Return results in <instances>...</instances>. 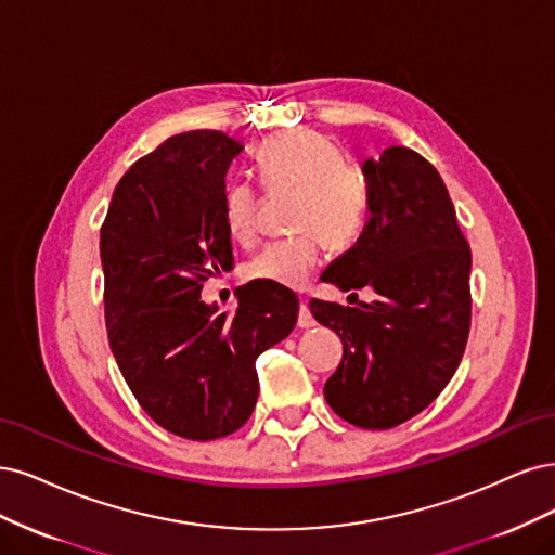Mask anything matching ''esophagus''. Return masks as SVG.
Instances as JSON below:
<instances>
[{
  "mask_svg": "<svg viewBox=\"0 0 555 555\" xmlns=\"http://www.w3.org/2000/svg\"><path fill=\"white\" fill-rule=\"evenodd\" d=\"M297 325L301 327V330H309V327H313L315 325V318L311 315V311H309V304L307 301H299V313H297Z\"/></svg>",
  "mask_w": 555,
  "mask_h": 555,
  "instance_id": "34e87169",
  "label": "esophagus"
}]
</instances>
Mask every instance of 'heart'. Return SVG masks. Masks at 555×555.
I'll return each mask as SVG.
<instances>
[{
  "instance_id": "heart-1",
  "label": "heart",
  "mask_w": 555,
  "mask_h": 555,
  "mask_svg": "<svg viewBox=\"0 0 555 555\" xmlns=\"http://www.w3.org/2000/svg\"><path fill=\"white\" fill-rule=\"evenodd\" d=\"M264 189L299 193L295 225L301 235L264 244L246 262L248 279L301 288L323 262L325 242L346 246L360 235L369 214V186L362 170L344 160L341 147L313 129H293L264 140L256 152ZM260 191L248 180H230L221 209L228 235L248 244L258 232Z\"/></svg>"
}]
</instances>
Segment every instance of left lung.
<instances>
[{"mask_svg": "<svg viewBox=\"0 0 555 555\" xmlns=\"http://www.w3.org/2000/svg\"><path fill=\"white\" fill-rule=\"evenodd\" d=\"M369 221L323 274L341 291L371 285L373 301L341 307L311 299L320 325L344 341L325 383L338 417L391 428L431 403L466 350L470 332V244L438 170L408 147L366 160Z\"/></svg>", "mask_w": 555, "mask_h": 555, "instance_id": "1", "label": "left lung"}]
</instances>
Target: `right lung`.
<instances>
[{
  "label": "right lung",
  "instance_id": "right-lung-1",
  "mask_svg": "<svg viewBox=\"0 0 555 555\" xmlns=\"http://www.w3.org/2000/svg\"><path fill=\"white\" fill-rule=\"evenodd\" d=\"M240 152L223 131L168 138L124 172L101 225L111 350L140 408L186 440L244 426L258 354L297 323V295L272 283L240 288L232 315L201 299L203 283L232 267L221 198Z\"/></svg>",
  "mask_w": 555,
  "mask_h": 555
}]
</instances>
